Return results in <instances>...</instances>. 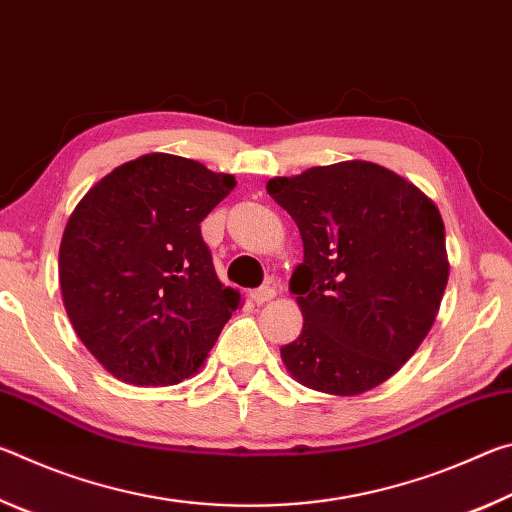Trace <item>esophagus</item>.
I'll return each instance as SVG.
<instances>
[{"mask_svg":"<svg viewBox=\"0 0 512 512\" xmlns=\"http://www.w3.org/2000/svg\"><path fill=\"white\" fill-rule=\"evenodd\" d=\"M250 298H253V302H257V305H264V302H271L275 298V289L273 287H259L253 293H250Z\"/></svg>","mask_w":512,"mask_h":512,"instance_id":"obj_1","label":"esophagus"}]
</instances>
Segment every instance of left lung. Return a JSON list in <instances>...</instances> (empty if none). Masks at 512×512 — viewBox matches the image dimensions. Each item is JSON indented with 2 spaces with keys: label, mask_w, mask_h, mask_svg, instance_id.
I'll list each match as a JSON object with an SVG mask.
<instances>
[{
  "label": "left lung",
  "mask_w": 512,
  "mask_h": 512,
  "mask_svg": "<svg viewBox=\"0 0 512 512\" xmlns=\"http://www.w3.org/2000/svg\"><path fill=\"white\" fill-rule=\"evenodd\" d=\"M266 192L291 214L305 246L289 282L305 325L280 348L284 366L329 395L384 384L420 348L447 287L438 207L366 160L271 178Z\"/></svg>",
  "instance_id": "obj_1"
}]
</instances>
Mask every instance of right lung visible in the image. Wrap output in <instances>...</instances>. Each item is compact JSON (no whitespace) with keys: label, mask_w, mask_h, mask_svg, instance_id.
Returning <instances> with one entry per match:
<instances>
[{"label":"right lung","mask_w":512,"mask_h":512,"mask_svg":"<svg viewBox=\"0 0 512 512\" xmlns=\"http://www.w3.org/2000/svg\"><path fill=\"white\" fill-rule=\"evenodd\" d=\"M237 180L149 153L101 178L65 225L58 253L67 316L103 368L133 386L192 377L239 307L201 221Z\"/></svg>","instance_id":"obj_1"}]
</instances>
